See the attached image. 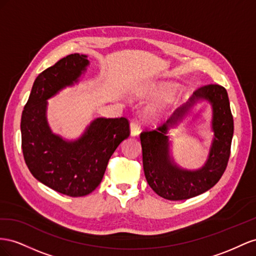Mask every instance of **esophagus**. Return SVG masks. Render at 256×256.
Returning a JSON list of instances; mask_svg holds the SVG:
<instances>
[{
    "mask_svg": "<svg viewBox=\"0 0 256 256\" xmlns=\"http://www.w3.org/2000/svg\"><path fill=\"white\" fill-rule=\"evenodd\" d=\"M130 135H132V136H137L138 134L140 133V123H138L137 121H135V120L130 121Z\"/></svg>",
    "mask_w": 256,
    "mask_h": 256,
    "instance_id": "esophagus-1",
    "label": "esophagus"
}]
</instances>
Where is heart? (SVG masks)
Returning <instances> with one entry per match:
<instances>
[{
  "label": "heart",
  "mask_w": 256,
  "mask_h": 256,
  "mask_svg": "<svg viewBox=\"0 0 256 256\" xmlns=\"http://www.w3.org/2000/svg\"><path fill=\"white\" fill-rule=\"evenodd\" d=\"M170 89H172L170 86L165 84V86H162V91H163V92H168V91H170Z\"/></svg>",
  "instance_id": "b5f03b06"
}]
</instances>
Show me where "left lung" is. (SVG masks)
Instances as JSON below:
<instances>
[{
	"mask_svg": "<svg viewBox=\"0 0 256 256\" xmlns=\"http://www.w3.org/2000/svg\"><path fill=\"white\" fill-rule=\"evenodd\" d=\"M200 98H206L213 104L215 140L206 166L200 171L188 172L171 164L166 132L171 124L182 118L187 108ZM174 114L156 128H144L140 133L142 164L146 179L153 191L165 200H182L208 191L221 179L230 156L234 120L228 91L224 86L212 84L196 89L191 100Z\"/></svg>",
	"mask_w": 256,
	"mask_h": 256,
	"instance_id": "1",
	"label": "left lung"
}]
</instances>
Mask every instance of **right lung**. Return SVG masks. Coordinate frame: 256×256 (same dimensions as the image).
Masks as SVG:
<instances>
[{
  "label": "right lung",
  "mask_w": 256,
  "mask_h": 256,
  "mask_svg": "<svg viewBox=\"0 0 256 256\" xmlns=\"http://www.w3.org/2000/svg\"><path fill=\"white\" fill-rule=\"evenodd\" d=\"M89 64L86 56L72 54L36 77L21 116V148L28 170L54 191L79 197L100 184L108 160L130 134L126 118L94 120L77 142H65L51 133L46 100L70 86Z\"/></svg>",
  "instance_id": "right-lung-1"
}]
</instances>
